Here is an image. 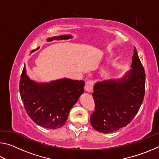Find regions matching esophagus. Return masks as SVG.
Instances as JSON below:
<instances>
[{
    "label": "esophagus",
    "instance_id": "1",
    "mask_svg": "<svg viewBox=\"0 0 159 159\" xmlns=\"http://www.w3.org/2000/svg\"><path fill=\"white\" fill-rule=\"evenodd\" d=\"M93 80H88L85 83V90L87 93H91L93 92Z\"/></svg>",
    "mask_w": 159,
    "mask_h": 159
}]
</instances>
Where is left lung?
Listing matches in <instances>:
<instances>
[{
    "mask_svg": "<svg viewBox=\"0 0 159 159\" xmlns=\"http://www.w3.org/2000/svg\"><path fill=\"white\" fill-rule=\"evenodd\" d=\"M131 69L120 79L98 81L94 85L95 108L90 123L97 131H116L138 114L144 97L145 72L135 48Z\"/></svg>",
    "mask_w": 159,
    "mask_h": 159,
    "instance_id": "obj_1",
    "label": "left lung"
}]
</instances>
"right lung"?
Segmentation results:
<instances>
[{
    "label": "right lung",
    "instance_id": "1",
    "mask_svg": "<svg viewBox=\"0 0 159 159\" xmlns=\"http://www.w3.org/2000/svg\"><path fill=\"white\" fill-rule=\"evenodd\" d=\"M72 38L71 35H63L48 38L47 41ZM84 86L83 80L66 78L48 83L36 82L26 74L25 64L20 81V92L26 113L37 125L57 129L65 124L70 110L84 92Z\"/></svg>",
    "mask_w": 159,
    "mask_h": 159
}]
</instances>
